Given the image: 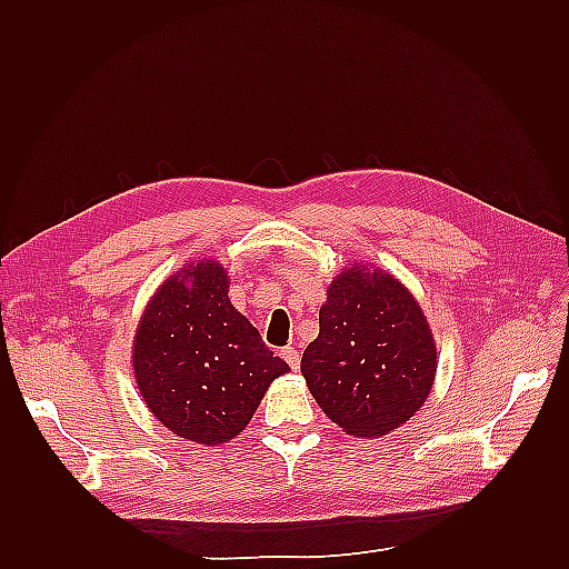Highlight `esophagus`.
Listing matches in <instances>:
<instances>
[{
	"label": "esophagus",
	"mask_w": 569,
	"mask_h": 569,
	"mask_svg": "<svg viewBox=\"0 0 569 569\" xmlns=\"http://www.w3.org/2000/svg\"><path fill=\"white\" fill-rule=\"evenodd\" d=\"M281 357L286 359V365L291 367L293 371L300 367V352H298L296 347H283V349H281Z\"/></svg>",
	"instance_id": "34e87169"
}]
</instances>
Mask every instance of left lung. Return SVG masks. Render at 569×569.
I'll use <instances>...</instances> for the list:
<instances>
[{
	"label": "left lung",
	"mask_w": 569,
	"mask_h": 569,
	"mask_svg": "<svg viewBox=\"0 0 569 569\" xmlns=\"http://www.w3.org/2000/svg\"><path fill=\"white\" fill-rule=\"evenodd\" d=\"M308 389L355 438H381L426 403L438 349L408 288L377 266L349 263L328 288L320 335L300 359Z\"/></svg>",
	"instance_id": "1"
}]
</instances>
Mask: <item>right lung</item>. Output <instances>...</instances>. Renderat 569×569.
I'll use <instances>...</instances> for the list:
<instances>
[{"instance_id":"add662e5","label":"right lung","mask_w":569,"mask_h":569,"mask_svg":"<svg viewBox=\"0 0 569 569\" xmlns=\"http://www.w3.org/2000/svg\"><path fill=\"white\" fill-rule=\"evenodd\" d=\"M227 291L222 263H188L149 300L131 349L147 408L163 428L200 445L237 438L269 383L288 371Z\"/></svg>"}]
</instances>
